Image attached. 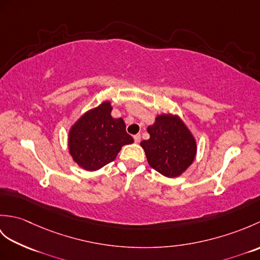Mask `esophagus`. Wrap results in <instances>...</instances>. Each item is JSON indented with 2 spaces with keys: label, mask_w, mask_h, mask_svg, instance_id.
<instances>
[{
  "label": "esophagus",
  "mask_w": 260,
  "mask_h": 260,
  "mask_svg": "<svg viewBox=\"0 0 260 260\" xmlns=\"http://www.w3.org/2000/svg\"><path fill=\"white\" fill-rule=\"evenodd\" d=\"M133 139H134L135 143H140L141 142V135L140 134H136V135L133 136Z\"/></svg>",
  "instance_id": "esophagus-1"
}]
</instances>
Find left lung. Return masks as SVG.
I'll list each match as a JSON object with an SVG mask.
<instances>
[{
  "mask_svg": "<svg viewBox=\"0 0 260 260\" xmlns=\"http://www.w3.org/2000/svg\"><path fill=\"white\" fill-rule=\"evenodd\" d=\"M150 139L142 141L147 162L168 178H175L192 164L197 144L190 131L179 117L157 116L155 123L147 127Z\"/></svg>",
  "mask_w": 260,
  "mask_h": 260,
  "instance_id": "obj_1",
  "label": "left lung"
}]
</instances>
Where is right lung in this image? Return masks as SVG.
<instances>
[{"label":"right lung","instance_id":"1","mask_svg":"<svg viewBox=\"0 0 260 260\" xmlns=\"http://www.w3.org/2000/svg\"><path fill=\"white\" fill-rule=\"evenodd\" d=\"M110 103L86 113L69 133V151L74 161L87 171H96L117 156L121 146L134 140L126 133L121 118H113Z\"/></svg>","mask_w":260,"mask_h":260}]
</instances>
